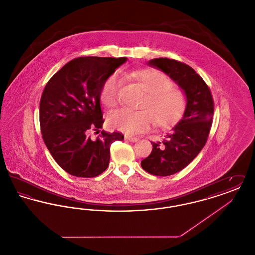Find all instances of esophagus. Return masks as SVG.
Instances as JSON below:
<instances>
[{
    "label": "esophagus",
    "instance_id": "esophagus-1",
    "mask_svg": "<svg viewBox=\"0 0 255 255\" xmlns=\"http://www.w3.org/2000/svg\"><path fill=\"white\" fill-rule=\"evenodd\" d=\"M125 139H127L128 141H131V142H136L138 140L137 137L132 136V135H125Z\"/></svg>",
    "mask_w": 255,
    "mask_h": 255
}]
</instances>
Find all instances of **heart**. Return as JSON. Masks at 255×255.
I'll return each mask as SVG.
<instances>
[{
  "label": "heart",
  "mask_w": 255,
  "mask_h": 255,
  "mask_svg": "<svg viewBox=\"0 0 255 255\" xmlns=\"http://www.w3.org/2000/svg\"><path fill=\"white\" fill-rule=\"evenodd\" d=\"M133 81L146 94L137 112L120 110L108 117L110 127L127 133L147 131L155 122L159 128H170L183 118L188 98L185 92L174 87V82L162 71L149 68L131 73ZM122 84L119 77L113 74L107 78L100 92L103 105L109 109L121 102Z\"/></svg>",
  "instance_id": "b5f03b06"
}]
</instances>
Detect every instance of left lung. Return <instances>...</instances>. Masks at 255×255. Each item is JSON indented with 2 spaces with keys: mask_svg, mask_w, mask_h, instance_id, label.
I'll return each instance as SVG.
<instances>
[{
  "mask_svg": "<svg viewBox=\"0 0 255 255\" xmlns=\"http://www.w3.org/2000/svg\"><path fill=\"white\" fill-rule=\"evenodd\" d=\"M148 65L169 75L188 98L182 120L163 140L151 142V154L141 160L146 172L166 177L185 168L204 148L212 125L214 101L209 87L190 66L168 58L152 59Z\"/></svg>",
  "mask_w": 255,
  "mask_h": 255,
  "instance_id": "8db88e82",
  "label": "left lung"
}]
</instances>
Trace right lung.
Returning <instances> with one entry per match:
<instances>
[{
	"label": "right lung",
	"instance_id": "right-lung-1",
	"mask_svg": "<svg viewBox=\"0 0 255 255\" xmlns=\"http://www.w3.org/2000/svg\"><path fill=\"white\" fill-rule=\"evenodd\" d=\"M126 57H78L68 62L45 87L40 100L42 137L62 169L80 178L97 177L107 169L110 146L124 139L120 132L101 131L93 140L89 131L103 125L100 92Z\"/></svg>",
	"mask_w": 255,
	"mask_h": 255
}]
</instances>
